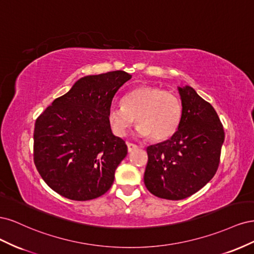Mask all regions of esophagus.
<instances>
[{"label": "esophagus", "instance_id": "esophagus-1", "mask_svg": "<svg viewBox=\"0 0 254 254\" xmlns=\"http://www.w3.org/2000/svg\"><path fill=\"white\" fill-rule=\"evenodd\" d=\"M127 147H128V151H129V152H132L133 150L137 149V145L127 142Z\"/></svg>", "mask_w": 254, "mask_h": 254}]
</instances>
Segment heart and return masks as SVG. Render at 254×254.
I'll list each match as a JSON object with an SVG mask.
<instances>
[{
    "instance_id": "obj_1",
    "label": "heart",
    "mask_w": 254,
    "mask_h": 254,
    "mask_svg": "<svg viewBox=\"0 0 254 254\" xmlns=\"http://www.w3.org/2000/svg\"><path fill=\"white\" fill-rule=\"evenodd\" d=\"M136 124V133L142 137L150 135L155 141H164L178 129L181 119V104L176 95L158 87L140 86L122 98V106H112L107 120L112 131L125 136L130 127Z\"/></svg>"
}]
</instances>
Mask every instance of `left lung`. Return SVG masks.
<instances>
[{"label":"left lung","mask_w":254,"mask_h":254,"mask_svg":"<svg viewBox=\"0 0 254 254\" xmlns=\"http://www.w3.org/2000/svg\"><path fill=\"white\" fill-rule=\"evenodd\" d=\"M181 119L170 140L147 147L145 187L152 195L181 200L209 182L219 165L224 127L216 111L190 86L178 87Z\"/></svg>","instance_id":"1"}]
</instances>
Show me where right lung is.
I'll use <instances>...</instances> for the list:
<instances>
[{"label":"right lung","mask_w":254,"mask_h":254,"mask_svg":"<svg viewBox=\"0 0 254 254\" xmlns=\"http://www.w3.org/2000/svg\"><path fill=\"white\" fill-rule=\"evenodd\" d=\"M132 76L113 71L79 78L37 119L34 161L45 183L71 200L104 195L127 156L107 120L114 95Z\"/></svg>","instance_id":"obj_1"}]
</instances>
